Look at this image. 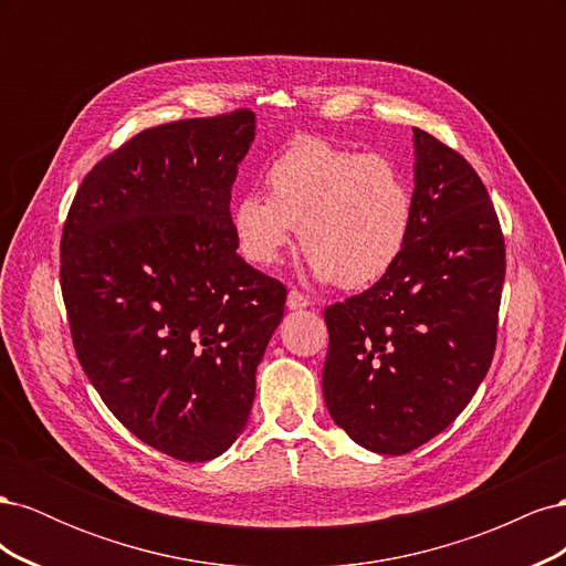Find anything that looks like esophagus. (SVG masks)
<instances>
[{
    "label": "esophagus",
    "instance_id": "34e87169",
    "mask_svg": "<svg viewBox=\"0 0 566 566\" xmlns=\"http://www.w3.org/2000/svg\"><path fill=\"white\" fill-rule=\"evenodd\" d=\"M310 304H312V300L304 293H300L297 287H293L287 293V310H304V306H310Z\"/></svg>",
    "mask_w": 566,
    "mask_h": 566
}]
</instances>
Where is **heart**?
Returning a JSON list of instances; mask_svg holds the SVG:
<instances>
[{
	"label": "heart",
	"instance_id": "heart-1",
	"mask_svg": "<svg viewBox=\"0 0 566 566\" xmlns=\"http://www.w3.org/2000/svg\"><path fill=\"white\" fill-rule=\"evenodd\" d=\"M266 198L245 193L231 208L238 252L252 266L281 262L297 227L318 281L361 290L399 264L416 224L401 169L378 153L297 136L264 169Z\"/></svg>",
	"mask_w": 566,
	"mask_h": 566
}]
</instances>
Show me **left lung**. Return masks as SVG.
<instances>
[{
    "instance_id": "left-lung-1",
    "label": "left lung",
    "mask_w": 566,
    "mask_h": 566,
    "mask_svg": "<svg viewBox=\"0 0 566 566\" xmlns=\"http://www.w3.org/2000/svg\"><path fill=\"white\" fill-rule=\"evenodd\" d=\"M416 224L399 264L323 312V399L364 449L401 455L460 416L499 337L505 241L474 167L413 127Z\"/></svg>"
}]
</instances>
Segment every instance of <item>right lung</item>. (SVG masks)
I'll return each mask as SVG.
<instances>
[{
	"mask_svg": "<svg viewBox=\"0 0 566 566\" xmlns=\"http://www.w3.org/2000/svg\"><path fill=\"white\" fill-rule=\"evenodd\" d=\"M254 113L144 129L82 179L61 293L82 370L111 413L184 462L224 453L287 290L235 252L231 186Z\"/></svg>",
	"mask_w": 566,
	"mask_h": 566,
	"instance_id": "1",
	"label": "right lung"
}]
</instances>
